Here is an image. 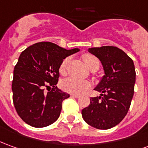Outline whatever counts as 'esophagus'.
I'll return each instance as SVG.
<instances>
[{
	"instance_id": "34e87169",
	"label": "esophagus",
	"mask_w": 148,
	"mask_h": 148,
	"mask_svg": "<svg viewBox=\"0 0 148 148\" xmlns=\"http://www.w3.org/2000/svg\"><path fill=\"white\" fill-rule=\"evenodd\" d=\"M71 97H72V98H75V99H77V98L79 97V96L76 95H71Z\"/></svg>"
}]
</instances>
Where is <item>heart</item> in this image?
I'll use <instances>...</instances> for the list:
<instances>
[{"mask_svg": "<svg viewBox=\"0 0 148 148\" xmlns=\"http://www.w3.org/2000/svg\"><path fill=\"white\" fill-rule=\"evenodd\" d=\"M69 58H66L62 61L60 66L59 71L60 74H66V66L67 64L69 62ZM82 60L86 65V66L91 71H95L99 69V61L95 55H92L90 53H84L82 55ZM62 86L64 90L69 92L71 94L74 95H80L82 92H84L86 90L90 88V83L88 81H84V80H79L76 77H70L65 79L62 83Z\"/></svg>", "mask_w": 148, "mask_h": 148, "instance_id": "1", "label": "heart"}]
</instances>
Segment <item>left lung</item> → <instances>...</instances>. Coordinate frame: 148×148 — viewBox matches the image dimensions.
<instances>
[{
    "label": "left lung",
    "mask_w": 148,
    "mask_h": 148,
    "mask_svg": "<svg viewBox=\"0 0 148 148\" xmlns=\"http://www.w3.org/2000/svg\"><path fill=\"white\" fill-rule=\"evenodd\" d=\"M88 51L100 60L105 75L95 88L100 96L90 98L82 115L94 127L110 129L124 119L131 106L135 83L134 62L115 46L94 47Z\"/></svg>",
    "instance_id": "obj_1"
}]
</instances>
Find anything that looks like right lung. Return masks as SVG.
Returning a JSON list of instances; mask_svg holds the SVG:
<instances>
[{
    "instance_id": "1",
    "label": "right lung",
    "mask_w": 148,
    "mask_h": 148,
    "mask_svg": "<svg viewBox=\"0 0 148 148\" xmlns=\"http://www.w3.org/2000/svg\"><path fill=\"white\" fill-rule=\"evenodd\" d=\"M78 51L42 42L21 52L14 67L12 90L15 109L25 123L45 127L58 119L62 101L70 97L56 86L60 66L66 57Z\"/></svg>"
}]
</instances>
